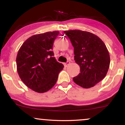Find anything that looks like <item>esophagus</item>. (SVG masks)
Segmentation results:
<instances>
[{
	"label": "esophagus",
	"mask_w": 125,
	"mask_h": 125,
	"mask_svg": "<svg viewBox=\"0 0 125 125\" xmlns=\"http://www.w3.org/2000/svg\"><path fill=\"white\" fill-rule=\"evenodd\" d=\"M69 64H70L69 62H67L66 63H64V66H65V67H67L69 65Z\"/></svg>",
	"instance_id": "1"
}]
</instances>
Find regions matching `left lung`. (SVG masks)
Returning <instances> with one entry per match:
<instances>
[{
    "label": "left lung",
    "mask_w": 125,
    "mask_h": 125,
    "mask_svg": "<svg viewBox=\"0 0 125 125\" xmlns=\"http://www.w3.org/2000/svg\"><path fill=\"white\" fill-rule=\"evenodd\" d=\"M74 48V60L81 73L73 78L83 88H90L106 75L110 65V56L105 44L96 35L86 31H64Z\"/></svg>",
    "instance_id": "8db88e82"
}]
</instances>
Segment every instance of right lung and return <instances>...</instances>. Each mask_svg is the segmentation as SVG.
Wrapping results in <instances>:
<instances>
[{"label":"right lung","mask_w":125,"mask_h":125,"mask_svg":"<svg viewBox=\"0 0 125 125\" xmlns=\"http://www.w3.org/2000/svg\"><path fill=\"white\" fill-rule=\"evenodd\" d=\"M59 31L31 36L23 43L16 57L17 71L23 82L33 91L44 93L54 86L63 64L57 62L53 44Z\"/></svg>","instance_id":"add662e5"}]
</instances>
